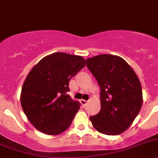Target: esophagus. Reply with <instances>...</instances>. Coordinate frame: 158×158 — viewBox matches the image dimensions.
Returning <instances> with one entry per match:
<instances>
[{
	"instance_id": "1",
	"label": "esophagus",
	"mask_w": 158,
	"mask_h": 158,
	"mask_svg": "<svg viewBox=\"0 0 158 158\" xmlns=\"http://www.w3.org/2000/svg\"><path fill=\"white\" fill-rule=\"evenodd\" d=\"M87 102H87L86 100H83V99H82V100H81V103L82 106H86Z\"/></svg>"
}]
</instances>
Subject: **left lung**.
<instances>
[{"mask_svg": "<svg viewBox=\"0 0 158 158\" xmlns=\"http://www.w3.org/2000/svg\"><path fill=\"white\" fill-rule=\"evenodd\" d=\"M86 63L101 88V110L90 120L100 133L120 134L130 127L142 106L139 78L118 56L102 54L88 58Z\"/></svg>", "mask_w": 158, "mask_h": 158, "instance_id": "1", "label": "left lung"}]
</instances>
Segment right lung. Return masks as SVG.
<instances>
[{
  "mask_svg": "<svg viewBox=\"0 0 158 158\" xmlns=\"http://www.w3.org/2000/svg\"><path fill=\"white\" fill-rule=\"evenodd\" d=\"M85 66L82 56L54 52L31 69L22 86L20 100L35 128L48 135L60 134L68 129L80 109V103L67 94L69 81Z\"/></svg>",
  "mask_w": 158,
  "mask_h": 158,
  "instance_id": "obj_1",
  "label": "right lung"
}]
</instances>
